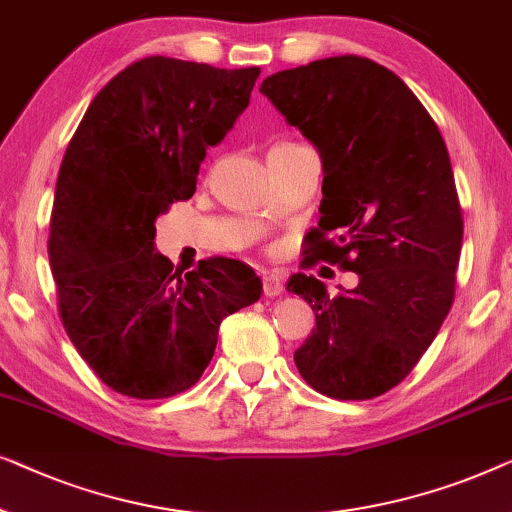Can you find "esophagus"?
Returning a JSON list of instances; mask_svg holds the SVG:
<instances>
[{"mask_svg":"<svg viewBox=\"0 0 512 512\" xmlns=\"http://www.w3.org/2000/svg\"><path fill=\"white\" fill-rule=\"evenodd\" d=\"M262 285H264V294L266 297H278L280 292H283V283H280V278L276 273H266L262 278Z\"/></svg>","mask_w":512,"mask_h":512,"instance_id":"1","label":"esophagus"}]
</instances>
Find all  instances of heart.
Returning <instances> with one entry per match:
<instances>
[{"instance_id":"b5f03b06","label":"heart","mask_w":512,"mask_h":512,"mask_svg":"<svg viewBox=\"0 0 512 512\" xmlns=\"http://www.w3.org/2000/svg\"><path fill=\"white\" fill-rule=\"evenodd\" d=\"M290 146H297V143H287V141H283V143H276V146H273L271 150H278V148H290Z\"/></svg>"}]
</instances>
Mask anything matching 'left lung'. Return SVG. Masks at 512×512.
<instances>
[{
    "label": "left lung",
    "mask_w": 512,
    "mask_h": 512,
    "mask_svg": "<svg viewBox=\"0 0 512 512\" xmlns=\"http://www.w3.org/2000/svg\"><path fill=\"white\" fill-rule=\"evenodd\" d=\"M259 92L322 157L306 264L359 276L334 299L315 276L290 278L287 292L315 313L294 364L325 397H380L413 371L455 301L464 220L448 148L408 85L369 57L278 71Z\"/></svg>",
    "instance_id": "1"
}]
</instances>
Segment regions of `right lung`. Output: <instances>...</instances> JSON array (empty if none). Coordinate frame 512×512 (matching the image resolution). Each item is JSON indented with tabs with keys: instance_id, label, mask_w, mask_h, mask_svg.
<instances>
[{
	"instance_id": "add662e5",
	"label": "right lung",
	"mask_w": 512,
	"mask_h": 512,
	"mask_svg": "<svg viewBox=\"0 0 512 512\" xmlns=\"http://www.w3.org/2000/svg\"><path fill=\"white\" fill-rule=\"evenodd\" d=\"M259 67L143 57L99 90L57 174L48 257L62 325L104 385L132 399L190 390L220 322L255 304L262 280L239 259L174 269L155 220L190 199L206 148L250 104Z\"/></svg>"
}]
</instances>
